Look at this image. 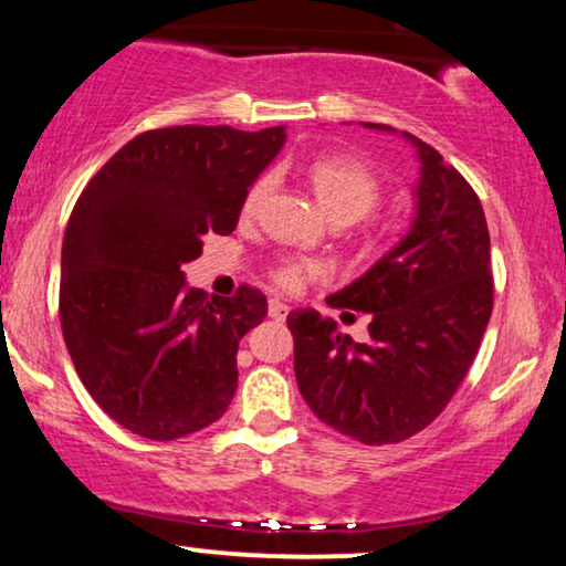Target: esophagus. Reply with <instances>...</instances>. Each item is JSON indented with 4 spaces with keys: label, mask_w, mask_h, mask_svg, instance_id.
I'll return each mask as SVG.
<instances>
[{
    "label": "esophagus",
    "mask_w": 566,
    "mask_h": 566,
    "mask_svg": "<svg viewBox=\"0 0 566 566\" xmlns=\"http://www.w3.org/2000/svg\"><path fill=\"white\" fill-rule=\"evenodd\" d=\"M287 314H290V305L287 303H282V301H271L269 303V316H271V319L282 322V319H287Z\"/></svg>",
    "instance_id": "esophagus-1"
}]
</instances>
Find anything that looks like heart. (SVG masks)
Instances as JSON below:
<instances>
[{"label":"heart","instance_id":"heart-1","mask_svg":"<svg viewBox=\"0 0 566 566\" xmlns=\"http://www.w3.org/2000/svg\"><path fill=\"white\" fill-rule=\"evenodd\" d=\"M308 184L314 188L316 199H319L322 210L333 223H356L380 201V180L361 159L356 157H322L308 167ZM271 188L269 175H261L250 188H247L242 210L244 216L258 212L263 205L265 193ZM322 263L311 261V258L290 255L279 258L271 269V279L282 290H301L305 282L322 276Z\"/></svg>","mask_w":566,"mask_h":566}]
</instances>
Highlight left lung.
<instances>
[{
  "label": "left lung",
  "instance_id": "1",
  "mask_svg": "<svg viewBox=\"0 0 566 566\" xmlns=\"http://www.w3.org/2000/svg\"><path fill=\"white\" fill-rule=\"evenodd\" d=\"M405 138L420 159L412 229L327 297L333 308L369 314V340L354 343L311 308L287 316L305 405L361 444H396L431 426L469 375L492 314L482 201L437 148Z\"/></svg>",
  "mask_w": 566,
  "mask_h": 566
}]
</instances>
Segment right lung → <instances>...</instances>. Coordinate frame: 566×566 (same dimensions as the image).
Instances as JSON below:
<instances>
[{"label":"right lung","mask_w":566,"mask_h":566,"mask_svg":"<svg viewBox=\"0 0 566 566\" xmlns=\"http://www.w3.org/2000/svg\"><path fill=\"white\" fill-rule=\"evenodd\" d=\"M284 127L180 125L140 133L84 186L61 255V327L76 373L108 418L151 441L197 433L237 394L239 340L265 319L255 287L188 290L207 233L237 229L247 188Z\"/></svg>","instance_id":"right-lung-1"}]
</instances>
